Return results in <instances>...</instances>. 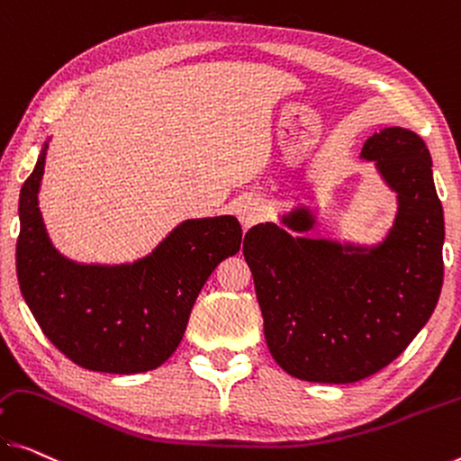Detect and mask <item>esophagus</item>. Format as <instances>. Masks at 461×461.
<instances>
[{
  "mask_svg": "<svg viewBox=\"0 0 461 461\" xmlns=\"http://www.w3.org/2000/svg\"><path fill=\"white\" fill-rule=\"evenodd\" d=\"M235 214L240 221V226H243V229L247 230V229H251L253 224L264 221L266 210L259 203V200H255V197H243V200L237 202Z\"/></svg>",
  "mask_w": 461,
  "mask_h": 461,
  "instance_id": "esophagus-1",
  "label": "esophagus"
}]
</instances>
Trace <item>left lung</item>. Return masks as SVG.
Returning <instances> with one entry per match:
<instances>
[{
    "mask_svg": "<svg viewBox=\"0 0 461 461\" xmlns=\"http://www.w3.org/2000/svg\"><path fill=\"white\" fill-rule=\"evenodd\" d=\"M360 158L373 160L398 194L381 243L311 239L304 232L317 222L304 206L280 218L286 230L266 222L245 235L267 348L303 381L371 377L406 350L441 294L445 222L427 144L403 127H385L365 141Z\"/></svg>",
    "mask_w": 461,
    "mask_h": 461,
    "instance_id": "left-lung-1",
    "label": "left lung"
}]
</instances>
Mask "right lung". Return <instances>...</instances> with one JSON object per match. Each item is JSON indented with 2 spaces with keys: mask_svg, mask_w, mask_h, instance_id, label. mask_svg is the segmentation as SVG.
<instances>
[{
  "mask_svg": "<svg viewBox=\"0 0 461 461\" xmlns=\"http://www.w3.org/2000/svg\"><path fill=\"white\" fill-rule=\"evenodd\" d=\"M47 146L18 203L16 272L28 309L55 348L82 369H157L183 339L210 274L240 249V224L235 216L194 218L133 264H77L55 249L39 210Z\"/></svg>",
  "mask_w": 461,
  "mask_h": 461,
  "instance_id": "add662e5",
  "label": "right lung"
}]
</instances>
